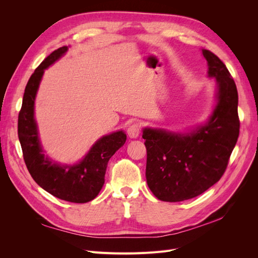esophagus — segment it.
Wrapping results in <instances>:
<instances>
[{
	"label": "esophagus",
	"mask_w": 258,
	"mask_h": 258,
	"mask_svg": "<svg viewBox=\"0 0 258 258\" xmlns=\"http://www.w3.org/2000/svg\"><path fill=\"white\" fill-rule=\"evenodd\" d=\"M140 132H141V124L139 122H134L128 127L127 129V134L130 138L136 139L140 136Z\"/></svg>",
	"instance_id": "34e87169"
}]
</instances>
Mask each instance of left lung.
<instances>
[{
    "instance_id": "1",
    "label": "left lung",
    "mask_w": 258,
    "mask_h": 258,
    "mask_svg": "<svg viewBox=\"0 0 258 258\" xmlns=\"http://www.w3.org/2000/svg\"><path fill=\"white\" fill-rule=\"evenodd\" d=\"M202 53L209 76L217 83V104L209 121L185 135L143 130L147 185L162 201L191 199L220 181L238 141L240 120L235 81L216 54L207 49Z\"/></svg>"
}]
</instances>
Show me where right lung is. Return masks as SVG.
Wrapping results in <instances>:
<instances>
[{
	"label": "right lung",
	"instance_id": "1",
	"mask_svg": "<svg viewBox=\"0 0 258 258\" xmlns=\"http://www.w3.org/2000/svg\"><path fill=\"white\" fill-rule=\"evenodd\" d=\"M67 50L68 46H63L52 51L31 75L18 115V138L29 172L43 189L59 199L85 204L98 196L104 184L107 162L124 144L127 137L122 131L102 137L85 158L73 166L60 165L45 157L34 119V100L44 70L63 56Z\"/></svg>",
	"mask_w": 258,
	"mask_h": 258
}]
</instances>
